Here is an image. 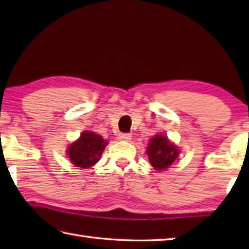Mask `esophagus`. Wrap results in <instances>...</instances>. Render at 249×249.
Instances as JSON below:
<instances>
[{
  "mask_svg": "<svg viewBox=\"0 0 249 249\" xmlns=\"http://www.w3.org/2000/svg\"><path fill=\"white\" fill-rule=\"evenodd\" d=\"M119 140L121 141H129L132 140V135L128 133H122L119 135Z\"/></svg>",
  "mask_w": 249,
  "mask_h": 249,
  "instance_id": "esophagus-1",
  "label": "esophagus"
}]
</instances>
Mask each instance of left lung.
I'll return each instance as SVG.
<instances>
[{
    "label": "left lung",
    "instance_id": "1",
    "mask_svg": "<svg viewBox=\"0 0 249 249\" xmlns=\"http://www.w3.org/2000/svg\"><path fill=\"white\" fill-rule=\"evenodd\" d=\"M147 156L154 169L165 171L169 168L180 154L177 146L169 142L165 135H155L147 147Z\"/></svg>",
    "mask_w": 249,
    "mask_h": 249
}]
</instances>
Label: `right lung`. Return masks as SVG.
I'll use <instances>...</instances> for the list:
<instances>
[{"label":"right lung","mask_w":249,"mask_h":249,"mask_svg":"<svg viewBox=\"0 0 249 249\" xmlns=\"http://www.w3.org/2000/svg\"><path fill=\"white\" fill-rule=\"evenodd\" d=\"M107 144L101 135L84 130L79 140L68 147L67 155L74 166L90 168L99 161Z\"/></svg>","instance_id":"right-lung-1"}]
</instances>
